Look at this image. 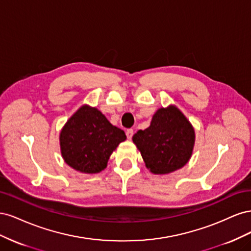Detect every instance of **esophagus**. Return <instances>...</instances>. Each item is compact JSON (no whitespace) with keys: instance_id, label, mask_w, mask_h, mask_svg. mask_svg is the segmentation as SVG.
Instances as JSON below:
<instances>
[{"instance_id":"obj_1","label":"esophagus","mask_w":251,"mask_h":251,"mask_svg":"<svg viewBox=\"0 0 251 251\" xmlns=\"http://www.w3.org/2000/svg\"><path fill=\"white\" fill-rule=\"evenodd\" d=\"M126 137H127V139H132V137H133V135H134V131L132 130V128H128V130H126Z\"/></svg>"}]
</instances>
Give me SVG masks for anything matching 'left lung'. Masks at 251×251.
Returning a JSON list of instances; mask_svg holds the SVG:
<instances>
[{
    "label": "left lung",
    "mask_w": 251,
    "mask_h": 251,
    "mask_svg": "<svg viewBox=\"0 0 251 251\" xmlns=\"http://www.w3.org/2000/svg\"><path fill=\"white\" fill-rule=\"evenodd\" d=\"M148 170L156 175L177 171L188 162L195 146V130L177 107L157 110L146 130L133 136Z\"/></svg>",
    "instance_id": "1"
}]
</instances>
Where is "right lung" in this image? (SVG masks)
Listing matches in <instances>:
<instances>
[{
    "instance_id": "1",
    "label": "right lung",
    "mask_w": 251,
    "mask_h": 251,
    "mask_svg": "<svg viewBox=\"0 0 251 251\" xmlns=\"http://www.w3.org/2000/svg\"><path fill=\"white\" fill-rule=\"evenodd\" d=\"M126 139L125 132L111 125L100 110L83 104L60 131V153L75 171L97 174L107 168L113 151Z\"/></svg>"
}]
</instances>
